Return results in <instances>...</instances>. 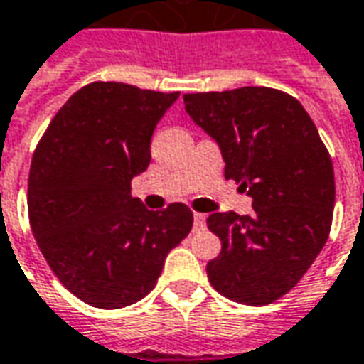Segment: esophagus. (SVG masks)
I'll return each instance as SVG.
<instances>
[{
	"mask_svg": "<svg viewBox=\"0 0 364 364\" xmlns=\"http://www.w3.org/2000/svg\"><path fill=\"white\" fill-rule=\"evenodd\" d=\"M204 226H206V216L200 212H194V230H202Z\"/></svg>",
	"mask_w": 364,
	"mask_h": 364,
	"instance_id": "34e87169",
	"label": "esophagus"
}]
</instances>
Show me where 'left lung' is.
<instances>
[{
    "instance_id": "1",
    "label": "left lung",
    "mask_w": 364,
    "mask_h": 364,
    "mask_svg": "<svg viewBox=\"0 0 364 364\" xmlns=\"http://www.w3.org/2000/svg\"><path fill=\"white\" fill-rule=\"evenodd\" d=\"M190 118L220 146L224 178L252 196L250 216L214 212L220 238L208 280L248 306L279 301L311 268L333 224L335 172L326 146L296 97L274 87L184 94Z\"/></svg>"
}]
</instances>
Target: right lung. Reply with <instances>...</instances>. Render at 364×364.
<instances>
[{"label": "right lung", "mask_w": 364, "mask_h": 364, "mask_svg": "<svg viewBox=\"0 0 364 364\" xmlns=\"http://www.w3.org/2000/svg\"><path fill=\"white\" fill-rule=\"evenodd\" d=\"M178 96L122 82L87 84L36 146L31 232L58 280L96 309L144 299L192 228L186 204L154 212L132 196V178L150 164L154 128Z\"/></svg>", "instance_id": "obj_1"}]
</instances>
